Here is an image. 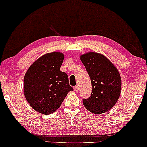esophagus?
Wrapping results in <instances>:
<instances>
[{
    "label": "esophagus",
    "instance_id": "obj_1",
    "mask_svg": "<svg viewBox=\"0 0 147 147\" xmlns=\"http://www.w3.org/2000/svg\"><path fill=\"white\" fill-rule=\"evenodd\" d=\"M78 90H79V87H78V86H76L75 87H74V91H75L76 92H77Z\"/></svg>",
    "mask_w": 147,
    "mask_h": 147
}]
</instances>
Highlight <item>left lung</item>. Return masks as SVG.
I'll use <instances>...</instances> for the list:
<instances>
[{
  "instance_id": "obj_1",
  "label": "left lung",
  "mask_w": 147,
  "mask_h": 147,
  "mask_svg": "<svg viewBox=\"0 0 147 147\" xmlns=\"http://www.w3.org/2000/svg\"><path fill=\"white\" fill-rule=\"evenodd\" d=\"M92 82V93L83 104L94 114H103L113 107L121 91V78L118 71L105 56L90 52L81 56Z\"/></svg>"
}]
</instances>
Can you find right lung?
<instances>
[{
	"mask_svg": "<svg viewBox=\"0 0 147 147\" xmlns=\"http://www.w3.org/2000/svg\"><path fill=\"white\" fill-rule=\"evenodd\" d=\"M64 55L52 52L39 58L24 77V94L35 111L49 114L57 110L70 91L67 74L60 71Z\"/></svg>",
	"mask_w": 147,
	"mask_h": 147,
	"instance_id": "obj_1",
	"label": "right lung"
}]
</instances>
